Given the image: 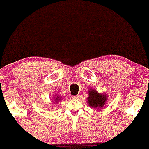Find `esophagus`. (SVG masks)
I'll return each instance as SVG.
<instances>
[{
    "label": "esophagus",
    "mask_w": 149,
    "mask_h": 149,
    "mask_svg": "<svg viewBox=\"0 0 149 149\" xmlns=\"http://www.w3.org/2000/svg\"><path fill=\"white\" fill-rule=\"evenodd\" d=\"M72 97L75 100H78L79 97V95H74V96H72Z\"/></svg>",
    "instance_id": "obj_1"
}]
</instances>
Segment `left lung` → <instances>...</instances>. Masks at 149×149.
<instances>
[{
    "instance_id": "obj_1",
    "label": "left lung",
    "mask_w": 149,
    "mask_h": 149,
    "mask_svg": "<svg viewBox=\"0 0 149 149\" xmlns=\"http://www.w3.org/2000/svg\"><path fill=\"white\" fill-rule=\"evenodd\" d=\"M88 94L89 96L87 98V102L91 108L99 111L101 108L102 109L103 107H104L108 100L107 93H99L94 89H89L88 90Z\"/></svg>"
}]
</instances>
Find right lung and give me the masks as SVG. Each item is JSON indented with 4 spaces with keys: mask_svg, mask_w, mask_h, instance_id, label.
<instances>
[{
    "mask_svg": "<svg viewBox=\"0 0 149 149\" xmlns=\"http://www.w3.org/2000/svg\"><path fill=\"white\" fill-rule=\"evenodd\" d=\"M62 100V97L60 96V95L59 94H57V93H56V95H55V96L52 98V102L57 104L58 102H59L60 101Z\"/></svg>",
    "mask_w": 149,
    "mask_h": 149,
    "instance_id": "obj_1",
    "label": "right lung"
}]
</instances>
